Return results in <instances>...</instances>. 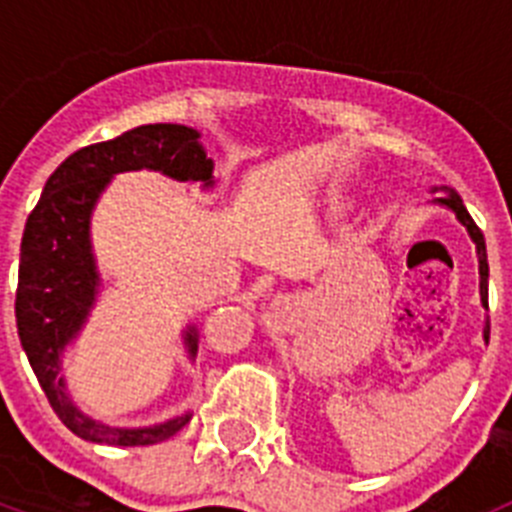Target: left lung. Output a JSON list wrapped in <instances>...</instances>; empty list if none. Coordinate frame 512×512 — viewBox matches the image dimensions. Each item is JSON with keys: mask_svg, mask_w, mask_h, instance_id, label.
Wrapping results in <instances>:
<instances>
[{"mask_svg": "<svg viewBox=\"0 0 512 512\" xmlns=\"http://www.w3.org/2000/svg\"><path fill=\"white\" fill-rule=\"evenodd\" d=\"M438 202L446 207H451V210L456 212V217H459V223L464 225V228L469 230V235H472V241L477 243V256H479V295H482V305L487 307V279H490V266H487V246H485V235H482V230L477 228V223L472 220V215H469V210L464 207V202H461V197L456 192H449L446 197H438ZM485 341H490V320L485 323Z\"/></svg>", "mask_w": 512, "mask_h": 512, "instance_id": "8db88e82", "label": "left lung"}]
</instances>
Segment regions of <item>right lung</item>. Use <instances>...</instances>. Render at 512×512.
<instances>
[{
    "label": "right lung",
    "instance_id": "obj_1",
    "mask_svg": "<svg viewBox=\"0 0 512 512\" xmlns=\"http://www.w3.org/2000/svg\"><path fill=\"white\" fill-rule=\"evenodd\" d=\"M187 125H140L71 153L45 182L22 233L15 318L22 348L61 423L84 441L151 446L182 431L189 415L153 428H107L81 415L63 392L61 354L94 305L99 277L89 246V215L112 174L164 171L174 179L212 184V158ZM194 354V328L187 333Z\"/></svg>",
    "mask_w": 512,
    "mask_h": 512
}]
</instances>
